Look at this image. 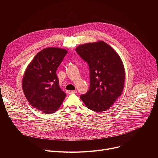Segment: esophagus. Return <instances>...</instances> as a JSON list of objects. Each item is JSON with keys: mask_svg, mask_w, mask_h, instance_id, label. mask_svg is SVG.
<instances>
[{"mask_svg": "<svg viewBox=\"0 0 158 158\" xmlns=\"http://www.w3.org/2000/svg\"><path fill=\"white\" fill-rule=\"evenodd\" d=\"M77 93V91H67V93L71 94H75Z\"/></svg>", "mask_w": 158, "mask_h": 158, "instance_id": "1", "label": "esophagus"}]
</instances>
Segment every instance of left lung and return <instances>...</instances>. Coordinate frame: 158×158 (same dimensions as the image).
Listing matches in <instances>:
<instances>
[{
	"label": "left lung",
	"instance_id": "1",
	"mask_svg": "<svg viewBox=\"0 0 158 158\" xmlns=\"http://www.w3.org/2000/svg\"><path fill=\"white\" fill-rule=\"evenodd\" d=\"M76 51L88 64L90 71L89 89L80 98L89 109L106 110L124 89L125 70L121 57L103 41L80 45Z\"/></svg>",
	"mask_w": 158,
	"mask_h": 158
}]
</instances>
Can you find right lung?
<instances>
[{
	"mask_svg": "<svg viewBox=\"0 0 158 158\" xmlns=\"http://www.w3.org/2000/svg\"><path fill=\"white\" fill-rule=\"evenodd\" d=\"M67 53L61 48H45L35 55L25 71L24 95L32 106L45 114L55 112L66 97L59 87L56 71Z\"/></svg>",
	"mask_w": 158,
	"mask_h": 158,
	"instance_id": "obj_1",
	"label": "right lung"
}]
</instances>
